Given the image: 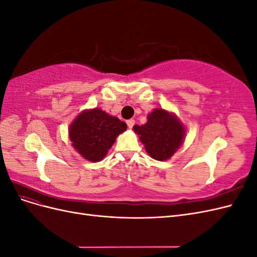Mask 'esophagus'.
Returning a JSON list of instances; mask_svg holds the SVG:
<instances>
[{"label":"esophagus","mask_w":257,"mask_h":257,"mask_svg":"<svg viewBox=\"0 0 257 257\" xmlns=\"http://www.w3.org/2000/svg\"><path fill=\"white\" fill-rule=\"evenodd\" d=\"M126 124H127V126H128V128H132L134 126V124H135V121L133 120V119H130V120H127L126 121Z\"/></svg>","instance_id":"1"}]
</instances>
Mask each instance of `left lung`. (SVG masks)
<instances>
[{
    "instance_id": "8db88e82",
    "label": "left lung",
    "mask_w": 257,
    "mask_h": 257,
    "mask_svg": "<svg viewBox=\"0 0 257 257\" xmlns=\"http://www.w3.org/2000/svg\"><path fill=\"white\" fill-rule=\"evenodd\" d=\"M135 133L144 144L147 153L157 161L170 159L185 138V127L177 116L162 108L148 114L144 125H134Z\"/></svg>"
}]
</instances>
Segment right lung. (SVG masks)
<instances>
[{"instance_id": "obj_1", "label": "right lung", "mask_w": 257, "mask_h": 257, "mask_svg": "<svg viewBox=\"0 0 257 257\" xmlns=\"http://www.w3.org/2000/svg\"><path fill=\"white\" fill-rule=\"evenodd\" d=\"M120 121L99 108L83 110L76 116L68 128L74 149L90 162L102 161L114 144L115 138L126 130Z\"/></svg>"}]
</instances>
